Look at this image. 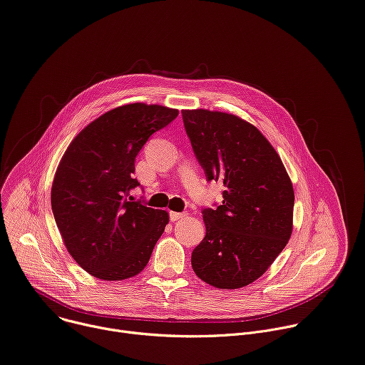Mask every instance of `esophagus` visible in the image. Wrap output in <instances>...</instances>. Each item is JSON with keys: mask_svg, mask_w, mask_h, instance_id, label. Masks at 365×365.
<instances>
[{"mask_svg": "<svg viewBox=\"0 0 365 365\" xmlns=\"http://www.w3.org/2000/svg\"><path fill=\"white\" fill-rule=\"evenodd\" d=\"M184 217H187V213H185V212H182V213H178V212H170V219H171L173 222H177V220L184 219Z\"/></svg>", "mask_w": 365, "mask_h": 365, "instance_id": "obj_1", "label": "esophagus"}]
</instances>
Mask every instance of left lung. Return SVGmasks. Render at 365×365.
<instances>
[{
	"label": "left lung",
	"instance_id": "obj_1",
	"mask_svg": "<svg viewBox=\"0 0 365 365\" xmlns=\"http://www.w3.org/2000/svg\"><path fill=\"white\" fill-rule=\"evenodd\" d=\"M181 113L206 180L225 187L222 205L201 212L206 236L191 254L192 269L213 287H245L268 269L292 236L290 177L271 143L248 121L201 108Z\"/></svg>",
	"mask_w": 365,
	"mask_h": 365
}]
</instances>
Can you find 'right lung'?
I'll list each match as a JSON object with an SVG mask.
<instances>
[{
  "mask_svg": "<svg viewBox=\"0 0 365 365\" xmlns=\"http://www.w3.org/2000/svg\"><path fill=\"white\" fill-rule=\"evenodd\" d=\"M178 110L135 103L100 115L71 142L52 185V212L72 258L91 275L120 281L139 274L170 220L133 201L135 159Z\"/></svg>",
  "mask_w": 365,
  "mask_h": 365,
  "instance_id": "add662e5",
  "label": "right lung"
}]
</instances>
